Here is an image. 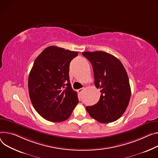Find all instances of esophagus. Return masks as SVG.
<instances>
[{
  "label": "esophagus",
  "mask_w": 158,
  "mask_h": 158,
  "mask_svg": "<svg viewBox=\"0 0 158 158\" xmlns=\"http://www.w3.org/2000/svg\"><path fill=\"white\" fill-rule=\"evenodd\" d=\"M82 91H83V88H80V89H79L77 90V92H78L79 93H81Z\"/></svg>",
  "instance_id": "34e87169"
}]
</instances>
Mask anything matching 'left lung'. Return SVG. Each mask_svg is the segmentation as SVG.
Returning a JSON list of instances; mask_svg holds the SVG:
<instances>
[{
    "label": "left lung",
    "instance_id": "8db88e82",
    "mask_svg": "<svg viewBox=\"0 0 158 158\" xmlns=\"http://www.w3.org/2000/svg\"><path fill=\"white\" fill-rule=\"evenodd\" d=\"M82 54L91 63L94 85L102 93L96 104L86 106L87 111L100 123L117 120L125 111L131 96L125 67L115 56L105 52H84Z\"/></svg>",
    "mask_w": 158,
    "mask_h": 158
}]
</instances>
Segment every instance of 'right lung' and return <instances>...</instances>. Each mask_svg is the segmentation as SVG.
Instances as JSON below:
<instances>
[{"mask_svg": "<svg viewBox=\"0 0 158 158\" xmlns=\"http://www.w3.org/2000/svg\"><path fill=\"white\" fill-rule=\"evenodd\" d=\"M77 55V52L50 46L34 62L28 77V91L34 108L48 121L67 120L79 103L69 73L70 63Z\"/></svg>", "mask_w": 158, "mask_h": 158, "instance_id": "1", "label": "right lung"}]
</instances>
